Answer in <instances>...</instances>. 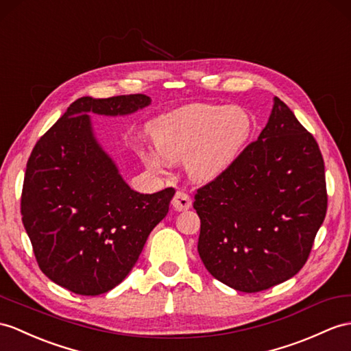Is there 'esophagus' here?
<instances>
[{
  "mask_svg": "<svg viewBox=\"0 0 351 351\" xmlns=\"http://www.w3.org/2000/svg\"><path fill=\"white\" fill-rule=\"evenodd\" d=\"M173 207L177 211H184L192 207V198L183 191H178L173 198Z\"/></svg>",
  "mask_w": 351,
  "mask_h": 351,
  "instance_id": "34e87169",
  "label": "esophagus"
}]
</instances>
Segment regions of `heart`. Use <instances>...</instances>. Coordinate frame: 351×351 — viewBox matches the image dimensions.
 Masks as SVG:
<instances>
[{
	"label": "heart",
	"instance_id": "1",
	"mask_svg": "<svg viewBox=\"0 0 351 351\" xmlns=\"http://www.w3.org/2000/svg\"><path fill=\"white\" fill-rule=\"evenodd\" d=\"M155 152H140L149 169L164 173L168 162L186 159V169L196 182H211L241 155L249 141L252 122L237 106L192 104L158 117L149 125Z\"/></svg>",
	"mask_w": 351,
	"mask_h": 351
}]
</instances>
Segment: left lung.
I'll use <instances>...</instances> for the list:
<instances>
[{
    "mask_svg": "<svg viewBox=\"0 0 351 351\" xmlns=\"http://www.w3.org/2000/svg\"><path fill=\"white\" fill-rule=\"evenodd\" d=\"M198 253L210 274L245 293L298 274L328 208L324 162L314 136L274 97L258 140L199 187Z\"/></svg>",
    "mask_w": 351,
    "mask_h": 351,
    "instance_id": "8db88e82",
    "label": "left lung"
}]
</instances>
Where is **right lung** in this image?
<instances>
[{"mask_svg":"<svg viewBox=\"0 0 351 351\" xmlns=\"http://www.w3.org/2000/svg\"><path fill=\"white\" fill-rule=\"evenodd\" d=\"M150 102L143 93L79 98L32 149L22 221L40 269L70 292L95 296L122 283L167 216L176 191H132L101 147L89 116L131 114Z\"/></svg>","mask_w":351,"mask_h":351,"instance_id":"add662e5","label":"right lung"}]
</instances>
